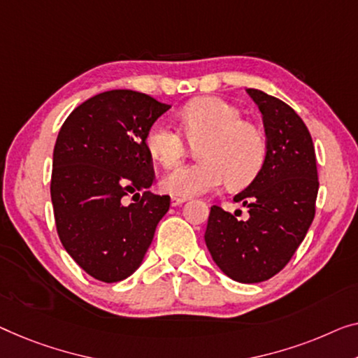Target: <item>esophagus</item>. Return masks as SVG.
<instances>
[{
    "label": "esophagus",
    "instance_id": "esophagus-1",
    "mask_svg": "<svg viewBox=\"0 0 358 358\" xmlns=\"http://www.w3.org/2000/svg\"><path fill=\"white\" fill-rule=\"evenodd\" d=\"M170 202H172V206H173V207H177V206H181V204H183V202H186V199H185V197L172 196V199H170Z\"/></svg>",
    "mask_w": 358,
    "mask_h": 358
}]
</instances>
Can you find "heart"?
I'll return each mask as SVG.
<instances>
[{
  "label": "heart",
  "instance_id": "heart-1",
  "mask_svg": "<svg viewBox=\"0 0 358 358\" xmlns=\"http://www.w3.org/2000/svg\"><path fill=\"white\" fill-rule=\"evenodd\" d=\"M181 133L169 122L156 120L148 128V152L164 165L175 167L186 156L188 143L199 145V161L181 165L162 180V188L178 197L201 196L220 188L223 181L241 186L257 177L266 156L262 128L243 119V112L220 98H202L186 104L178 114Z\"/></svg>",
  "mask_w": 358,
  "mask_h": 358
}]
</instances>
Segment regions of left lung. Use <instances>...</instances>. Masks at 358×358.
Returning a JSON list of instances; mask_svg holds the SVG:
<instances>
[{"mask_svg":"<svg viewBox=\"0 0 358 358\" xmlns=\"http://www.w3.org/2000/svg\"><path fill=\"white\" fill-rule=\"evenodd\" d=\"M266 133L265 162L246 189L234 196L248 220L212 206L207 249L231 280L260 282L285 268L315 217L318 172L310 131L296 110L260 90L248 88Z\"/></svg>","mask_w":358,"mask_h":358,"instance_id":"1","label":"left lung"}]
</instances>
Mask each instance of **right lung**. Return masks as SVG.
<instances>
[{
    "label": "right lung",
    "mask_w": 358,
    "mask_h": 358,
    "mask_svg": "<svg viewBox=\"0 0 358 358\" xmlns=\"http://www.w3.org/2000/svg\"><path fill=\"white\" fill-rule=\"evenodd\" d=\"M169 109L149 94L110 90L80 104L61 127L51 173L56 230L94 280L128 278L169 210V196L148 191L154 169L145 145L148 128Z\"/></svg>",
    "instance_id": "1"
}]
</instances>
